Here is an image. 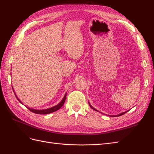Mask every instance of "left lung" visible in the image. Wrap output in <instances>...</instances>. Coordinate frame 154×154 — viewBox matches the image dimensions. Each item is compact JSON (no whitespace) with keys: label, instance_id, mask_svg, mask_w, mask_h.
Here are the masks:
<instances>
[{"label":"left lung","instance_id":"left-lung-1","mask_svg":"<svg viewBox=\"0 0 154 154\" xmlns=\"http://www.w3.org/2000/svg\"><path fill=\"white\" fill-rule=\"evenodd\" d=\"M88 104H89V105H90V106L91 107V108L93 109V110H96V111H97V112H100V111H98L97 110H96V109H94V107H92V106H91V105L90 104V103L89 102H88ZM128 111H125V112H122V113H120L119 114H118V115H115V116H111V115H109V116H110V117H117V116H122V115H123L124 114H125L126 112H128ZM101 113H102V112H101ZM103 114V113H102Z\"/></svg>","mask_w":154,"mask_h":154}]
</instances>
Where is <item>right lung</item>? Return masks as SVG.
I'll return each mask as SVG.
<instances>
[{
	"label": "right lung",
	"instance_id": "right-lung-1",
	"mask_svg": "<svg viewBox=\"0 0 154 154\" xmlns=\"http://www.w3.org/2000/svg\"><path fill=\"white\" fill-rule=\"evenodd\" d=\"M13 92H14V93H15V91H14V90H13ZM15 96L17 97V100H18V101H19V102L20 103H22V104H23L22 103V101L18 98L17 97V95H16V94L15 93ZM66 96H67V93H66V94H65V96H64V97H63V98L62 100V101L60 102V103L58 104V105H55V106H53V107H51V108H49V109H42V110H37V109H31V108H29V107H27L26 105V106L27 107V109H28L30 111H31L32 112H33V113H35V114H50V113H52V112H55V111H57V110H59L60 108H61V107L63 105V104H64V102H65V101H66ZM24 105V104H23Z\"/></svg>",
	"mask_w": 154,
	"mask_h": 154
}]
</instances>
